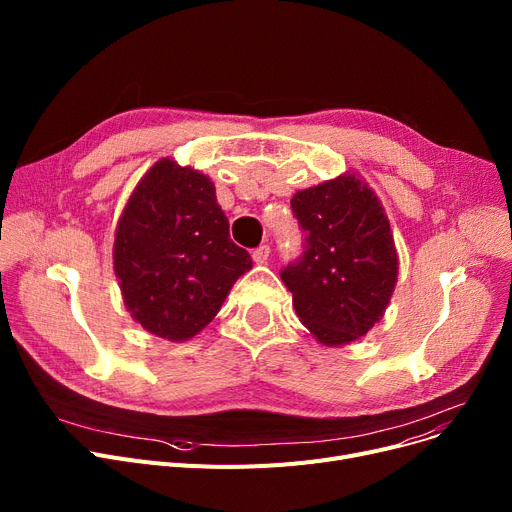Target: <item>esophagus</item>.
<instances>
[{"mask_svg": "<svg viewBox=\"0 0 512 512\" xmlns=\"http://www.w3.org/2000/svg\"><path fill=\"white\" fill-rule=\"evenodd\" d=\"M267 259H270V247H267V245H261L259 249L253 251V261H255L257 265H265Z\"/></svg>", "mask_w": 512, "mask_h": 512, "instance_id": "1", "label": "esophagus"}]
</instances>
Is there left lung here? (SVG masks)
Returning <instances> with one entry per match:
<instances>
[{"label": "left lung", "mask_w": 512, "mask_h": 512, "mask_svg": "<svg viewBox=\"0 0 512 512\" xmlns=\"http://www.w3.org/2000/svg\"><path fill=\"white\" fill-rule=\"evenodd\" d=\"M303 255L280 272L303 326L326 346L365 336L390 303L398 255L384 207L355 174L294 193Z\"/></svg>", "instance_id": "1"}]
</instances>
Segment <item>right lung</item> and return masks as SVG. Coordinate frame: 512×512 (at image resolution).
Instances as JSON below:
<instances>
[{
  "label": "right lung",
  "mask_w": 512,
  "mask_h": 512,
  "mask_svg": "<svg viewBox=\"0 0 512 512\" xmlns=\"http://www.w3.org/2000/svg\"><path fill=\"white\" fill-rule=\"evenodd\" d=\"M228 228L213 182L159 159L134 186L114 240V272L134 321L172 342L199 334L253 267Z\"/></svg>",
  "instance_id": "add662e5"
}]
</instances>
